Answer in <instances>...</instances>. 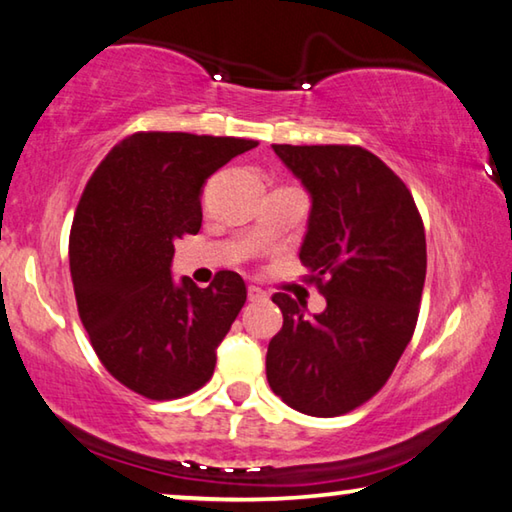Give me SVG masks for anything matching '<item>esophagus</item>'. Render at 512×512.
I'll use <instances>...</instances> for the list:
<instances>
[{
  "instance_id": "esophagus-1",
  "label": "esophagus",
  "mask_w": 512,
  "mask_h": 512,
  "mask_svg": "<svg viewBox=\"0 0 512 512\" xmlns=\"http://www.w3.org/2000/svg\"><path fill=\"white\" fill-rule=\"evenodd\" d=\"M247 295H249V301H261V299H267V292L261 290L258 286H249L247 288Z\"/></svg>"
}]
</instances>
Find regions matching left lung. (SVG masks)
<instances>
[{
    "instance_id": "obj_1",
    "label": "left lung",
    "mask_w": 512,
    "mask_h": 512,
    "mask_svg": "<svg viewBox=\"0 0 512 512\" xmlns=\"http://www.w3.org/2000/svg\"><path fill=\"white\" fill-rule=\"evenodd\" d=\"M272 149L311 192L299 261L326 308L306 317L301 301L276 292L283 326L267 347V381L299 413L345 415L383 388L413 338L424 222L406 183L363 147Z\"/></svg>"
}]
</instances>
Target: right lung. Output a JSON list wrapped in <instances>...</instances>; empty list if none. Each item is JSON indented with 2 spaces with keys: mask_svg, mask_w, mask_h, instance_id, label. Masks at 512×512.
I'll use <instances>...</instances> for the list:
<instances>
[{
  "mask_svg": "<svg viewBox=\"0 0 512 512\" xmlns=\"http://www.w3.org/2000/svg\"><path fill=\"white\" fill-rule=\"evenodd\" d=\"M245 138L138 131L106 154L86 183L70 231L74 297L90 345L117 381L165 401L199 390L215 349L247 301L236 272L208 288L172 281L174 240L201 229V188Z\"/></svg>",
  "mask_w": 512,
  "mask_h": 512,
  "instance_id": "add662e5",
  "label": "right lung"
}]
</instances>
